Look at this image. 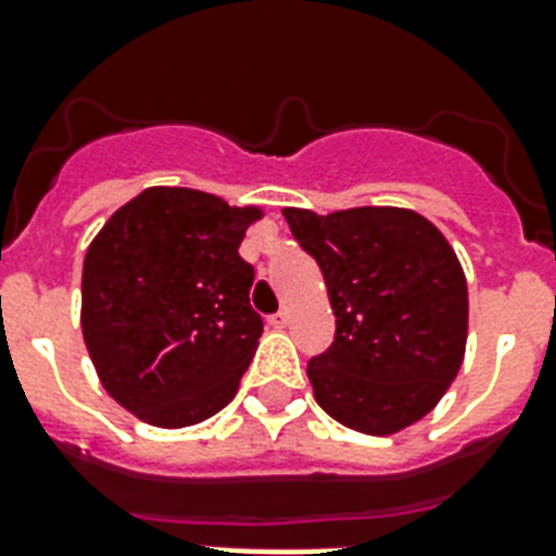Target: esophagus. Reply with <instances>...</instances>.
Masks as SVG:
<instances>
[{"label": "esophagus", "mask_w": 556, "mask_h": 556, "mask_svg": "<svg viewBox=\"0 0 556 556\" xmlns=\"http://www.w3.org/2000/svg\"><path fill=\"white\" fill-rule=\"evenodd\" d=\"M288 320H291V312H288V308H282V312L274 314V317H270L268 323H270V326H274V329H286Z\"/></svg>", "instance_id": "obj_1"}]
</instances>
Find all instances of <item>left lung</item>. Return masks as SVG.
<instances>
[{
    "mask_svg": "<svg viewBox=\"0 0 556 556\" xmlns=\"http://www.w3.org/2000/svg\"><path fill=\"white\" fill-rule=\"evenodd\" d=\"M282 216L320 265L338 317L329 352L308 361L317 404L366 435L421 421L465 361L467 279L456 251L406 207Z\"/></svg>",
    "mask_w": 556,
    "mask_h": 556,
    "instance_id": "obj_1",
    "label": "left lung"
}]
</instances>
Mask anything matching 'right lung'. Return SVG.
<instances>
[{"instance_id":"1","label":"right lung","mask_w":556,"mask_h":556,"mask_svg":"<svg viewBox=\"0 0 556 556\" xmlns=\"http://www.w3.org/2000/svg\"><path fill=\"white\" fill-rule=\"evenodd\" d=\"M260 207L213 192L147 187L115 210L83 260V340L117 404L164 430L233 401L262 317L239 256Z\"/></svg>"}]
</instances>
